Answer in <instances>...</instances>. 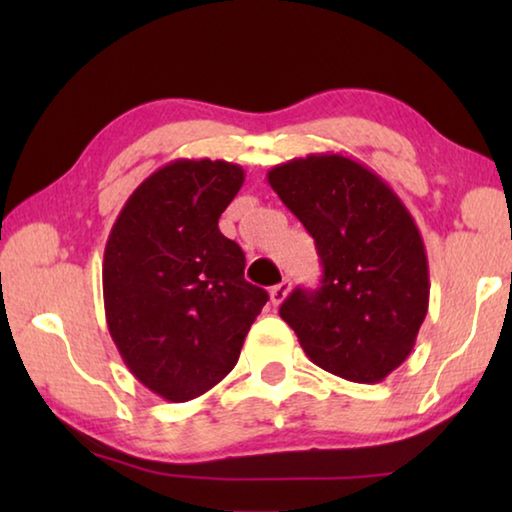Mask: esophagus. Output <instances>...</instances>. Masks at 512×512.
Instances as JSON below:
<instances>
[{"label":"esophagus","instance_id":"obj_1","mask_svg":"<svg viewBox=\"0 0 512 512\" xmlns=\"http://www.w3.org/2000/svg\"><path fill=\"white\" fill-rule=\"evenodd\" d=\"M291 291V282L289 280H282L280 284H275V287L271 289V302L273 305H280V302L289 296Z\"/></svg>","mask_w":512,"mask_h":512}]
</instances>
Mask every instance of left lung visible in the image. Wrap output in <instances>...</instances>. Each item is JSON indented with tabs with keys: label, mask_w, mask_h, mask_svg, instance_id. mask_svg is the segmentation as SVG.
I'll list each match as a JSON object with an SVG mask.
<instances>
[{
	"label": "left lung",
	"mask_w": 512,
	"mask_h": 512,
	"mask_svg": "<svg viewBox=\"0 0 512 512\" xmlns=\"http://www.w3.org/2000/svg\"><path fill=\"white\" fill-rule=\"evenodd\" d=\"M268 185L316 241L323 280L280 316L307 357L336 377L377 384L409 357L429 309L418 225L391 185L341 153L277 164Z\"/></svg>",
	"instance_id": "left-lung-1"
}]
</instances>
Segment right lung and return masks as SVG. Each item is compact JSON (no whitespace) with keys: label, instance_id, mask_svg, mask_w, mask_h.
<instances>
[{"label":"right lung","instance_id":"add662e5","mask_svg":"<svg viewBox=\"0 0 512 512\" xmlns=\"http://www.w3.org/2000/svg\"><path fill=\"white\" fill-rule=\"evenodd\" d=\"M225 160H173L128 196L103 253L112 341L137 381L167 402L210 391L235 368L268 293L219 216L244 185Z\"/></svg>","mask_w":512,"mask_h":512}]
</instances>
